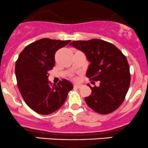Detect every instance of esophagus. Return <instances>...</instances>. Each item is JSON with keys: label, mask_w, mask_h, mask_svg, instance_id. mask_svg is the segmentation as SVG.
I'll return each instance as SVG.
<instances>
[{"label": "esophagus", "mask_w": 148, "mask_h": 148, "mask_svg": "<svg viewBox=\"0 0 148 148\" xmlns=\"http://www.w3.org/2000/svg\"><path fill=\"white\" fill-rule=\"evenodd\" d=\"M80 87H81V85H80V84H74V88H80Z\"/></svg>", "instance_id": "34e87169"}]
</instances>
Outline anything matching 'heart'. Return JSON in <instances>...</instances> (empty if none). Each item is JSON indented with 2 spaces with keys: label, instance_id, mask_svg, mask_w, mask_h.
<instances>
[{
  "label": "heart",
  "instance_id": "b5f03b06",
  "mask_svg": "<svg viewBox=\"0 0 148 148\" xmlns=\"http://www.w3.org/2000/svg\"><path fill=\"white\" fill-rule=\"evenodd\" d=\"M74 79H75V78H74Z\"/></svg>",
  "mask_w": 148,
  "mask_h": 148
}]
</instances>
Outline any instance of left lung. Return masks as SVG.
Instances as JSON below:
<instances>
[{"instance_id": "8db88e82", "label": "left lung", "mask_w": 148, "mask_h": 148, "mask_svg": "<svg viewBox=\"0 0 148 148\" xmlns=\"http://www.w3.org/2000/svg\"><path fill=\"white\" fill-rule=\"evenodd\" d=\"M70 45L82 51L90 62L86 76L99 86L90 88L85 98L88 106L97 113H112L123 103L130 84V66L126 57L112 43L99 39L74 41Z\"/></svg>"}]
</instances>
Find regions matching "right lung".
Returning <instances> with one entry per match:
<instances>
[{
  "mask_svg": "<svg viewBox=\"0 0 148 148\" xmlns=\"http://www.w3.org/2000/svg\"><path fill=\"white\" fill-rule=\"evenodd\" d=\"M70 42L48 38L39 39L26 46L16 62L20 93L26 104L39 114H50L60 109L68 92L73 88L72 83L65 79L57 85L48 80V71L55 64V53Z\"/></svg>",
  "mask_w": 148,
  "mask_h": 148,
  "instance_id": "right-lung-1",
  "label": "right lung"
}]
</instances>
